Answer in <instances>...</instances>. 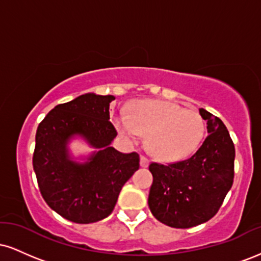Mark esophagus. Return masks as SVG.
Listing matches in <instances>:
<instances>
[{"label": "esophagus", "instance_id": "1", "mask_svg": "<svg viewBox=\"0 0 261 261\" xmlns=\"http://www.w3.org/2000/svg\"><path fill=\"white\" fill-rule=\"evenodd\" d=\"M141 167H143V168H146V167H148L149 164V160L147 157H145V155H141V162H140Z\"/></svg>", "mask_w": 261, "mask_h": 261}]
</instances>
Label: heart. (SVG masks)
Here are the masks:
<instances>
[{"instance_id": "b5f03b06", "label": "heart", "mask_w": 261, "mask_h": 261, "mask_svg": "<svg viewBox=\"0 0 261 261\" xmlns=\"http://www.w3.org/2000/svg\"><path fill=\"white\" fill-rule=\"evenodd\" d=\"M115 126L128 140L147 136V147L166 162L184 160L201 145L206 122L195 110L166 100H140L128 108V115L115 118Z\"/></svg>"}]
</instances>
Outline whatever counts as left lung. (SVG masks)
I'll return each mask as SVG.
<instances>
[{"label":"left lung","instance_id":"1","mask_svg":"<svg viewBox=\"0 0 261 261\" xmlns=\"http://www.w3.org/2000/svg\"><path fill=\"white\" fill-rule=\"evenodd\" d=\"M207 133L200 148L184 161L152 162L148 195L152 215L173 228H190L217 214L234 178V143L217 116L200 109Z\"/></svg>","mask_w":261,"mask_h":261}]
</instances>
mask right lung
I'll return each instance as SVG.
<instances>
[{"label": "right lung", "instance_id": "1", "mask_svg": "<svg viewBox=\"0 0 261 261\" xmlns=\"http://www.w3.org/2000/svg\"><path fill=\"white\" fill-rule=\"evenodd\" d=\"M114 95L87 93L59 104L39 124L33 168L45 202L74 223H93L113 212L121 188L140 167L136 152L121 153L110 143L118 135L110 122ZM80 134L100 151L83 165L68 157L67 142Z\"/></svg>", "mask_w": 261, "mask_h": 261}]
</instances>
